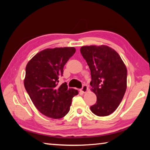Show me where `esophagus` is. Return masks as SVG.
I'll use <instances>...</instances> for the list:
<instances>
[{
    "label": "esophagus",
    "instance_id": "esophagus-1",
    "mask_svg": "<svg viewBox=\"0 0 150 150\" xmlns=\"http://www.w3.org/2000/svg\"><path fill=\"white\" fill-rule=\"evenodd\" d=\"M87 91H88V86H87V85H83L82 88H81V92L83 93H87Z\"/></svg>",
    "mask_w": 150,
    "mask_h": 150
}]
</instances>
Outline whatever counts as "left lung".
Returning a JSON list of instances; mask_svg holds the SVG:
<instances>
[{"instance_id": "1", "label": "left lung", "mask_w": 150, "mask_h": 150, "mask_svg": "<svg viewBox=\"0 0 150 150\" xmlns=\"http://www.w3.org/2000/svg\"><path fill=\"white\" fill-rule=\"evenodd\" d=\"M80 52L91 70V90L97 98L91 110L98 116L110 115L118 108L126 92V65L118 53L107 45H85Z\"/></svg>"}]
</instances>
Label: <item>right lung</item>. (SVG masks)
I'll return each instance as SVG.
<instances>
[{
	"instance_id": "1",
	"label": "right lung",
	"mask_w": 150,
	"mask_h": 150,
	"mask_svg": "<svg viewBox=\"0 0 150 150\" xmlns=\"http://www.w3.org/2000/svg\"><path fill=\"white\" fill-rule=\"evenodd\" d=\"M73 47L47 48L35 54L26 67L24 87L34 106L49 118L59 119L69 112L78 91L59 85L63 67L75 53Z\"/></svg>"
}]
</instances>
